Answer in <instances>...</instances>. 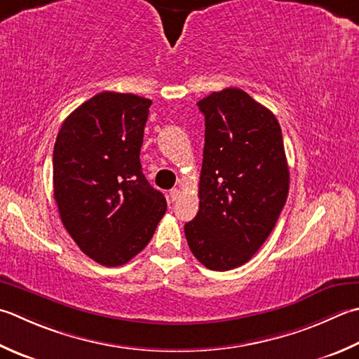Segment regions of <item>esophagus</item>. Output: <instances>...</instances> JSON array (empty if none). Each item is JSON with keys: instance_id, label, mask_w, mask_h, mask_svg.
<instances>
[{"instance_id": "esophagus-1", "label": "esophagus", "mask_w": 359, "mask_h": 359, "mask_svg": "<svg viewBox=\"0 0 359 359\" xmlns=\"http://www.w3.org/2000/svg\"><path fill=\"white\" fill-rule=\"evenodd\" d=\"M170 196H171V201H177L180 198V189L179 188H172L170 191Z\"/></svg>"}]
</instances>
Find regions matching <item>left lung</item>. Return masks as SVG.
<instances>
[{
  "label": "left lung",
  "instance_id": "left-lung-1",
  "mask_svg": "<svg viewBox=\"0 0 359 359\" xmlns=\"http://www.w3.org/2000/svg\"><path fill=\"white\" fill-rule=\"evenodd\" d=\"M198 105L205 116L199 212L185 224V236L205 268L230 271L262 248L286 203L282 129L240 88L213 91Z\"/></svg>",
  "mask_w": 359,
  "mask_h": 359
}]
</instances>
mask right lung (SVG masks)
<instances>
[{
    "mask_svg": "<svg viewBox=\"0 0 359 359\" xmlns=\"http://www.w3.org/2000/svg\"><path fill=\"white\" fill-rule=\"evenodd\" d=\"M152 101L102 91L63 121L53 152L54 199L83 254L121 266L151 241L166 199L140 163Z\"/></svg>",
    "mask_w": 359,
    "mask_h": 359,
    "instance_id": "obj_1",
    "label": "right lung"
}]
</instances>
